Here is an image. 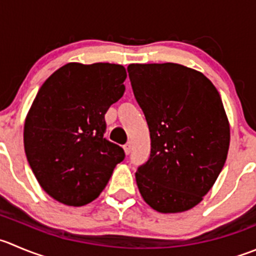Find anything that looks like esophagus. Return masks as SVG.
I'll return each mask as SVG.
<instances>
[{
    "mask_svg": "<svg viewBox=\"0 0 256 256\" xmlns=\"http://www.w3.org/2000/svg\"><path fill=\"white\" fill-rule=\"evenodd\" d=\"M131 148H132V142H131V141H128V142L124 146V150H125L126 155H128V154L131 152Z\"/></svg>",
    "mask_w": 256,
    "mask_h": 256,
    "instance_id": "obj_1",
    "label": "esophagus"
}]
</instances>
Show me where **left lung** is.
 <instances>
[{
	"instance_id": "left-lung-1",
	"label": "left lung",
	"mask_w": 256,
	"mask_h": 256,
	"mask_svg": "<svg viewBox=\"0 0 256 256\" xmlns=\"http://www.w3.org/2000/svg\"><path fill=\"white\" fill-rule=\"evenodd\" d=\"M128 78L151 138L148 162L138 168V191L148 206L175 214L196 206L226 161L230 125L220 94L194 68L131 64Z\"/></svg>"
}]
</instances>
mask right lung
Listing matches in <instances>:
<instances>
[{
	"label": "right lung",
	"mask_w": 256,
	"mask_h": 256,
	"mask_svg": "<svg viewBox=\"0 0 256 256\" xmlns=\"http://www.w3.org/2000/svg\"><path fill=\"white\" fill-rule=\"evenodd\" d=\"M126 76L116 64L70 62L37 92L24 120V152L40 186L56 202L82 206L95 200L125 158L104 134L105 114L122 98Z\"/></svg>",
	"instance_id": "add662e5"
}]
</instances>
